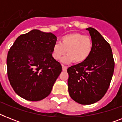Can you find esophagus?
I'll list each match as a JSON object with an SVG mask.
<instances>
[{
	"label": "esophagus",
	"mask_w": 122,
	"mask_h": 122,
	"mask_svg": "<svg viewBox=\"0 0 122 122\" xmlns=\"http://www.w3.org/2000/svg\"><path fill=\"white\" fill-rule=\"evenodd\" d=\"M62 68H63V71H66L67 70V67L65 65H62Z\"/></svg>",
	"instance_id": "esophagus-1"
}]
</instances>
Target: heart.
Segmentation results:
<instances>
[{
    "label": "heart",
    "instance_id": "1",
    "mask_svg": "<svg viewBox=\"0 0 122 122\" xmlns=\"http://www.w3.org/2000/svg\"><path fill=\"white\" fill-rule=\"evenodd\" d=\"M92 47V41L89 36L80 33H69L61 37L60 43L54 45L52 57L58 60L67 52L68 54L61 59L63 63H70L74 61L76 64H80L89 58Z\"/></svg>",
    "mask_w": 122,
    "mask_h": 122
}]
</instances>
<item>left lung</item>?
<instances>
[{
	"label": "left lung",
	"mask_w": 122,
	"mask_h": 122,
	"mask_svg": "<svg viewBox=\"0 0 122 122\" xmlns=\"http://www.w3.org/2000/svg\"><path fill=\"white\" fill-rule=\"evenodd\" d=\"M92 41V51L82 63L67 70L69 94L81 104H91L104 96L113 75L115 62L110 45L93 28H88Z\"/></svg>",
	"instance_id": "obj_1"
}]
</instances>
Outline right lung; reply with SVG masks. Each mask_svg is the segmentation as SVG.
<instances>
[{
    "label": "right lung",
    "mask_w": 122,
    "mask_h": 122,
    "mask_svg": "<svg viewBox=\"0 0 122 122\" xmlns=\"http://www.w3.org/2000/svg\"><path fill=\"white\" fill-rule=\"evenodd\" d=\"M57 37L52 33L33 30L16 39L7 57V76L14 92L31 101L51 93L62 71L52 56Z\"/></svg>",
    "instance_id": "obj_1"
}]
</instances>
